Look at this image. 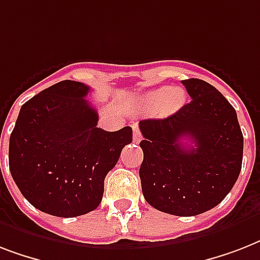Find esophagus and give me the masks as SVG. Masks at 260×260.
I'll return each instance as SVG.
<instances>
[{"label": "esophagus", "mask_w": 260, "mask_h": 260, "mask_svg": "<svg viewBox=\"0 0 260 260\" xmlns=\"http://www.w3.org/2000/svg\"><path fill=\"white\" fill-rule=\"evenodd\" d=\"M140 140H142V134H140L138 125H134V142L139 143Z\"/></svg>", "instance_id": "1"}]
</instances>
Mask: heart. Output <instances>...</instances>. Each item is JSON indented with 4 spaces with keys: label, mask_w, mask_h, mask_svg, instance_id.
Masks as SVG:
<instances>
[{
    "label": "heart",
    "mask_w": 260,
    "mask_h": 260,
    "mask_svg": "<svg viewBox=\"0 0 260 260\" xmlns=\"http://www.w3.org/2000/svg\"><path fill=\"white\" fill-rule=\"evenodd\" d=\"M183 98L185 95L181 89H171L169 86H163L143 94L139 100V104L144 109H159L160 113L166 114L178 109L182 105Z\"/></svg>",
    "instance_id": "1"
}]
</instances>
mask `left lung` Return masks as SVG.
Segmentation results:
<instances>
[{"mask_svg": "<svg viewBox=\"0 0 260 260\" xmlns=\"http://www.w3.org/2000/svg\"><path fill=\"white\" fill-rule=\"evenodd\" d=\"M182 85L189 104L166 118L139 122V175L151 206L187 217L214 208L232 190L242 170L243 134L236 110L216 87L197 78Z\"/></svg>", "mask_w": 260, "mask_h": 260, "instance_id": "8db88e82", "label": "left lung"}]
</instances>
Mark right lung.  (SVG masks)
<instances>
[{
  "mask_svg": "<svg viewBox=\"0 0 260 260\" xmlns=\"http://www.w3.org/2000/svg\"><path fill=\"white\" fill-rule=\"evenodd\" d=\"M87 85L62 81L20 109L9 139V169L29 204L44 213L75 217L101 204L104 181L132 142V128H97Z\"/></svg>",
  "mask_w": 260,
  "mask_h": 260,
  "instance_id": "1",
  "label": "right lung"
}]
</instances>
